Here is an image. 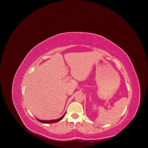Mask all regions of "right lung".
Returning <instances> with one entry per match:
<instances>
[{"label": "right lung", "instance_id": "obj_1", "mask_svg": "<svg viewBox=\"0 0 148 148\" xmlns=\"http://www.w3.org/2000/svg\"><path fill=\"white\" fill-rule=\"evenodd\" d=\"M65 113L64 114L63 116L60 117V119H57V120H49V121H44V120H39L38 119H36L39 122L42 123H44V124H51V123H56V122H58V121H60V120H62L64 117Z\"/></svg>", "mask_w": 148, "mask_h": 148}]
</instances>
